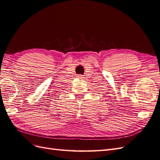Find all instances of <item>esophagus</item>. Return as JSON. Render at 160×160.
<instances>
[{
	"label": "esophagus",
	"instance_id": "34e87169",
	"mask_svg": "<svg viewBox=\"0 0 160 160\" xmlns=\"http://www.w3.org/2000/svg\"><path fill=\"white\" fill-rule=\"evenodd\" d=\"M78 77H79V78H80V79H82V78H83V76H82V75H79Z\"/></svg>",
	"mask_w": 160,
	"mask_h": 160
}]
</instances>
